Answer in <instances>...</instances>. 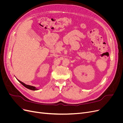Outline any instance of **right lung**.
Instances as JSON below:
<instances>
[{
	"label": "right lung",
	"instance_id": "obj_1",
	"mask_svg": "<svg viewBox=\"0 0 123 123\" xmlns=\"http://www.w3.org/2000/svg\"><path fill=\"white\" fill-rule=\"evenodd\" d=\"M18 80V81H19V82L20 83H21L22 85H23L24 86H25V88H27L30 89V90H38V89H37L35 87L32 86H30V85H26V84H25V83L22 82V81H20L19 80Z\"/></svg>",
	"mask_w": 123,
	"mask_h": 123
}]
</instances>
